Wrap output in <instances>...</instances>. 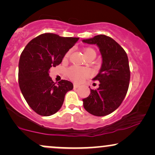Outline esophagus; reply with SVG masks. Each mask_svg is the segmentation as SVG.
I'll return each instance as SVG.
<instances>
[{"mask_svg": "<svg viewBox=\"0 0 155 155\" xmlns=\"http://www.w3.org/2000/svg\"><path fill=\"white\" fill-rule=\"evenodd\" d=\"M74 89L78 88V87H79V85L76 84H74Z\"/></svg>", "mask_w": 155, "mask_h": 155, "instance_id": "esophagus-1", "label": "esophagus"}]
</instances>
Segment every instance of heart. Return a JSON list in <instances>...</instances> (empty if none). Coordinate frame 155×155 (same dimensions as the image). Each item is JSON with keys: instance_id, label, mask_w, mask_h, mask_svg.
<instances>
[{"instance_id": "heart-1", "label": "heart", "mask_w": 155, "mask_h": 155, "mask_svg": "<svg viewBox=\"0 0 155 155\" xmlns=\"http://www.w3.org/2000/svg\"><path fill=\"white\" fill-rule=\"evenodd\" d=\"M71 51H68L65 53V54L64 55V60H67L68 58L70 56ZM84 54L85 58L90 56L91 54L95 55V51L92 48L87 47L86 49H84ZM67 74L68 76V77L71 79L73 80L75 82L79 83L80 81H82L83 79L88 78L90 76L91 73L90 71L87 68H79L76 66H71L68 70L67 71Z\"/></svg>"}]
</instances>
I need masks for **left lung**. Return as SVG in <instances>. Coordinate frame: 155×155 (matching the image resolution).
Masks as SVG:
<instances>
[{
    "instance_id": "obj_1",
    "label": "left lung",
    "mask_w": 155,
    "mask_h": 155,
    "mask_svg": "<svg viewBox=\"0 0 155 155\" xmlns=\"http://www.w3.org/2000/svg\"><path fill=\"white\" fill-rule=\"evenodd\" d=\"M83 42L96 44L102 56V65L94 81H99L97 90L83 99L84 108L92 115L106 116L114 111L123 101L129 87L130 71L127 55L111 37L97 35Z\"/></svg>"
}]
</instances>
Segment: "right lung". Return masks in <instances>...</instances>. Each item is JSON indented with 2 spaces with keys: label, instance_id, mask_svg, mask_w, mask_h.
Segmentation results:
<instances>
[{
  "label": "right lung",
  "instance_id": "add662e5",
  "mask_svg": "<svg viewBox=\"0 0 155 155\" xmlns=\"http://www.w3.org/2000/svg\"><path fill=\"white\" fill-rule=\"evenodd\" d=\"M78 40L44 33L31 40L22 51L19 62V88L30 107L38 114L48 117L58 112L65 94L74 88L67 80L56 84L49 71L61 63L64 55Z\"/></svg>",
  "mask_w": 155,
  "mask_h": 155
}]
</instances>
